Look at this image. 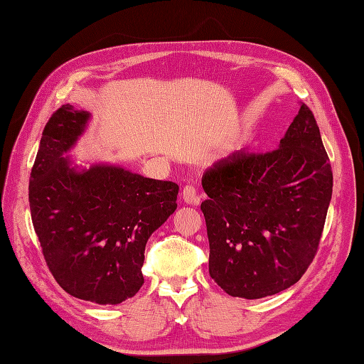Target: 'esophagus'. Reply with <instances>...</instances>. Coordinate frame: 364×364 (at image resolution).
I'll use <instances>...</instances> for the list:
<instances>
[{
    "instance_id": "esophagus-1",
    "label": "esophagus",
    "mask_w": 364,
    "mask_h": 364,
    "mask_svg": "<svg viewBox=\"0 0 364 364\" xmlns=\"http://www.w3.org/2000/svg\"><path fill=\"white\" fill-rule=\"evenodd\" d=\"M182 199L185 203H188V205H199V194L196 193V188L193 187V185H187V187H183L182 190Z\"/></svg>"
}]
</instances>
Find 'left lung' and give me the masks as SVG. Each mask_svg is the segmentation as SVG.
<instances>
[{
  "mask_svg": "<svg viewBox=\"0 0 364 364\" xmlns=\"http://www.w3.org/2000/svg\"><path fill=\"white\" fill-rule=\"evenodd\" d=\"M332 185L320 128L304 103L274 151L241 149L213 164L200 203L210 277L245 299L294 286L315 258Z\"/></svg>",
  "mask_w": 364,
  "mask_h": 364,
  "instance_id": "1",
  "label": "left lung"
}]
</instances>
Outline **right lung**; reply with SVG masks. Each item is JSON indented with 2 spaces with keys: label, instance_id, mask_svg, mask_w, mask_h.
Returning <instances> with one entry per match:
<instances>
[{
  "label": "right lung",
  "instance_id": "1",
  "mask_svg": "<svg viewBox=\"0 0 364 364\" xmlns=\"http://www.w3.org/2000/svg\"><path fill=\"white\" fill-rule=\"evenodd\" d=\"M91 114L63 105L49 119L31 173L32 224L55 281L75 298L120 304L144 284L145 245L177 208L179 185L120 165L66 156Z\"/></svg>",
  "mask_w": 364,
  "mask_h": 364
}]
</instances>
